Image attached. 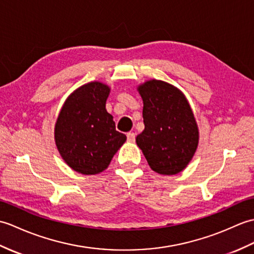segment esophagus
Instances as JSON below:
<instances>
[{
    "mask_svg": "<svg viewBox=\"0 0 254 254\" xmlns=\"http://www.w3.org/2000/svg\"><path fill=\"white\" fill-rule=\"evenodd\" d=\"M134 139H136V133H133V132H128L127 133V140L129 142H133Z\"/></svg>",
    "mask_w": 254,
    "mask_h": 254,
    "instance_id": "1",
    "label": "esophagus"
}]
</instances>
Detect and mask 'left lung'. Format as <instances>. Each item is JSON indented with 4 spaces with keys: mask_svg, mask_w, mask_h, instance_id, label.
<instances>
[{
    "mask_svg": "<svg viewBox=\"0 0 254 254\" xmlns=\"http://www.w3.org/2000/svg\"><path fill=\"white\" fill-rule=\"evenodd\" d=\"M144 130L136 138L152 171L176 175L192 160L199 128L187 98L173 84L151 79L139 84Z\"/></svg>",
    "mask_w": 254,
    "mask_h": 254,
    "instance_id": "1",
    "label": "left lung"
}]
</instances>
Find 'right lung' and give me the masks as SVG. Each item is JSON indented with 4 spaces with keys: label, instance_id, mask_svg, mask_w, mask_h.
Segmentation results:
<instances>
[{
    "label": "right lung",
    "instance_id": "right-lung-1",
    "mask_svg": "<svg viewBox=\"0 0 254 254\" xmlns=\"http://www.w3.org/2000/svg\"><path fill=\"white\" fill-rule=\"evenodd\" d=\"M111 88L91 81L66 99L54 127V140L62 159L83 175L105 171L127 137L115 129L105 109Z\"/></svg>",
    "mask_w": 254,
    "mask_h": 254
}]
</instances>
